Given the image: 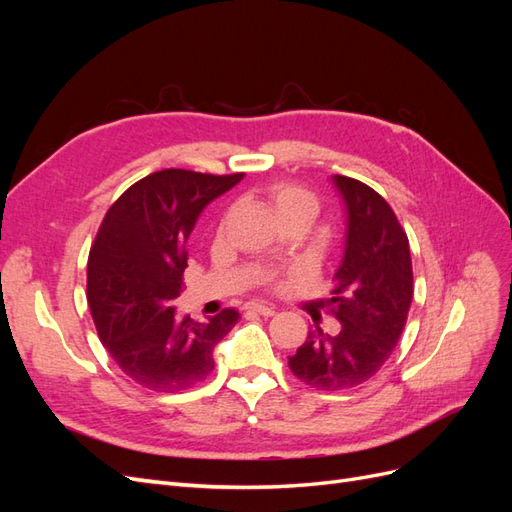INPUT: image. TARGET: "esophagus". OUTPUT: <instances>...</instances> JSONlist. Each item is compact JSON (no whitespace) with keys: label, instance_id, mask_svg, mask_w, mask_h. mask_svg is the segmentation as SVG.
Returning a JSON list of instances; mask_svg holds the SVG:
<instances>
[{"label":"esophagus","instance_id":"obj_1","mask_svg":"<svg viewBox=\"0 0 512 512\" xmlns=\"http://www.w3.org/2000/svg\"><path fill=\"white\" fill-rule=\"evenodd\" d=\"M245 312L260 314V316H273L275 314V307H269L265 303H247L245 305Z\"/></svg>","mask_w":512,"mask_h":512}]
</instances>
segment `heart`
<instances>
[{
  "mask_svg": "<svg viewBox=\"0 0 512 512\" xmlns=\"http://www.w3.org/2000/svg\"><path fill=\"white\" fill-rule=\"evenodd\" d=\"M271 198L277 213L290 209H309L316 211V198L299 183H275L271 188Z\"/></svg>",
  "mask_w": 512,
  "mask_h": 512,
  "instance_id": "b5f03b06",
  "label": "heart"
}]
</instances>
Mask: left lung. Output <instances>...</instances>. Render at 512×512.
<instances>
[{
    "label": "left lung",
    "mask_w": 512,
    "mask_h": 512,
    "mask_svg": "<svg viewBox=\"0 0 512 512\" xmlns=\"http://www.w3.org/2000/svg\"><path fill=\"white\" fill-rule=\"evenodd\" d=\"M348 209L346 252L333 275L329 312L339 333L320 327L290 356L288 367L320 391L363 384L393 354L412 303V260L404 226L391 205L359 179L335 175Z\"/></svg>",
    "instance_id": "8db88e82"
}]
</instances>
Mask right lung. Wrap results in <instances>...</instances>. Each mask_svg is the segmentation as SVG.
<instances>
[{
	"mask_svg": "<svg viewBox=\"0 0 512 512\" xmlns=\"http://www.w3.org/2000/svg\"><path fill=\"white\" fill-rule=\"evenodd\" d=\"M235 175L164 168L136 181L106 211L87 260V301L102 346L119 369L149 391L175 393L203 382L213 348L239 312L222 309L207 322L175 320L188 241L198 213Z\"/></svg>",
	"mask_w": 512,
	"mask_h": 512,
	"instance_id": "right-lung-1",
	"label": "right lung"
}]
</instances>
